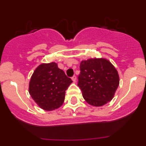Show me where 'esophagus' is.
Returning <instances> with one entry per match:
<instances>
[{
	"instance_id": "34e87169",
	"label": "esophagus",
	"mask_w": 146,
	"mask_h": 146,
	"mask_svg": "<svg viewBox=\"0 0 146 146\" xmlns=\"http://www.w3.org/2000/svg\"><path fill=\"white\" fill-rule=\"evenodd\" d=\"M71 79H72V80H73V82H76V76H73V77L71 78Z\"/></svg>"
}]
</instances>
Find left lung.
I'll return each instance as SVG.
<instances>
[{"mask_svg": "<svg viewBox=\"0 0 146 146\" xmlns=\"http://www.w3.org/2000/svg\"><path fill=\"white\" fill-rule=\"evenodd\" d=\"M78 85L88 104L101 107L111 101L119 84L117 69L105 58L82 61Z\"/></svg>", "mask_w": 146, "mask_h": 146, "instance_id": "1", "label": "left lung"}]
</instances>
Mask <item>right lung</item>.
Listing matches in <instances>:
<instances>
[{"mask_svg":"<svg viewBox=\"0 0 146 146\" xmlns=\"http://www.w3.org/2000/svg\"><path fill=\"white\" fill-rule=\"evenodd\" d=\"M72 82L57 64H42L31 77L29 92L40 108L52 111L62 105L66 90Z\"/></svg>","mask_w":146,"mask_h":146,"instance_id":"1","label":"right lung"}]
</instances>
